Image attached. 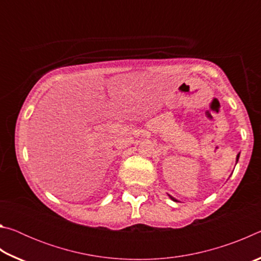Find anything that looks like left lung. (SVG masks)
Instances as JSON below:
<instances>
[{
	"mask_svg": "<svg viewBox=\"0 0 261 261\" xmlns=\"http://www.w3.org/2000/svg\"><path fill=\"white\" fill-rule=\"evenodd\" d=\"M238 158H240V154H238V155H237V159H236V160H237V161H238ZM169 197H170V198H171V199H173L174 201H177V200H176V199H175V198H174V197H171V196H169Z\"/></svg>",
	"mask_w": 261,
	"mask_h": 261,
	"instance_id": "1",
	"label": "left lung"
}]
</instances>
